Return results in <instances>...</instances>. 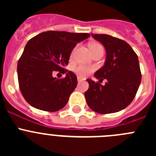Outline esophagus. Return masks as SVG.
Instances as JSON below:
<instances>
[{
    "mask_svg": "<svg viewBox=\"0 0 156 156\" xmlns=\"http://www.w3.org/2000/svg\"><path fill=\"white\" fill-rule=\"evenodd\" d=\"M77 80H78V82H79V83H80V82H82V81H83V79H82V78H80V77L78 76V77H77Z\"/></svg>",
    "mask_w": 156,
    "mask_h": 156,
    "instance_id": "obj_1",
    "label": "esophagus"
}]
</instances>
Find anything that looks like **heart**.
<instances>
[{"label": "heart", "instance_id": "heart-1", "mask_svg": "<svg viewBox=\"0 0 156 156\" xmlns=\"http://www.w3.org/2000/svg\"><path fill=\"white\" fill-rule=\"evenodd\" d=\"M90 49L91 51L92 54L94 53L96 51H98L101 50H104L102 48V46L98 43H93L90 45ZM76 48H75L71 52V57L73 58L74 56L76 53ZM94 70V69L93 67H88V66H83V65H79V66H76L74 68V72L77 75L80 77H86L87 76H88L89 74H90Z\"/></svg>", "mask_w": 156, "mask_h": 156}]
</instances>
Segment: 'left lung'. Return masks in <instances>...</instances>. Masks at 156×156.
I'll return each instance as SVG.
<instances>
[{
	"instance_id": "1",
	"label": "left lung",
	"mask_w": 156,
	"mask_h": 156,
	"mask_svg": "<svg viewBox=\"0 0 156 156\" xmlns=\"http://www.w3.org/2000/svg\"><path fill=\"white\" fill-rule=\"evenodd\" d=\"M104 45L106 61L94 76L99 82L87 79L85 92L90 109L101 114L114 113L127 107L134 98L141 80L137 54L126 41L107 34H92ZM107 80L105 85L100 83Z\"/></svg>"
}]
</instances>
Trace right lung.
I'll list each match as a JSON object with an SVG mask.
<instances>
[{
	"mask_svg": "<svg viewBox=\"0 0 156 156\" xmlns=\"http://www.w3.org/2000/svg\"><path fill=\"white\" fill-rule=\"evenodd\" d=\"M89 34L47 31L27 42L18 62L19 89L27 102L37 109L56 112L64 108L77 85L75 73L65 69L72 51ZM55 72L66 73L61 79Z\"/></svg>",
	"mask_w": 156,
	"mask_h": 156,
	"instance_id": "add662e5",
	"label": "right lung"
}]
</instances>
